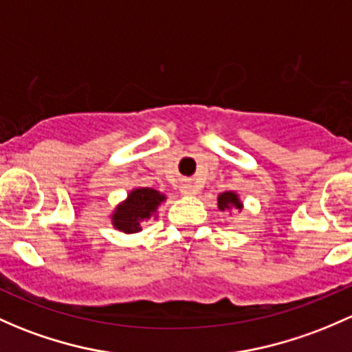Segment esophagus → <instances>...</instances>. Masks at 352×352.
Returning <instances> with one entry per match:
<instances>
[{
  "label": "esophagus",
  "instance_id": "1",
  "mask_svg": "<svg viewBox=\"0 0 352 352\" xmlns=\"http://www.w3.org/2000/svg\"><path fill=\"white\" fill-rule=\"evenodd\" d=\"M180 192H182L184 195H194V194H197V190H195L194 184H192V182H184L182 186H180Z\"/></svg>",
  "mask_w": 352,
  "mask_h": 352
}]
</instances>
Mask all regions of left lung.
<instances>
[{"instance_id": "1", "label": "left lung", "mask_w": 352, "mask_h": 352, "mask_svg": "<svg viewBox=\"0 0 352 352\" xmlns=\"http://www.w3.org/2000/svg\"><path fill=\"white\" fill-rule=\"evenodd\" d=\"M217 207H219V210H243V201L239 199L238 192L226 190L217 195Z\"/></svg>"}]
</instances>
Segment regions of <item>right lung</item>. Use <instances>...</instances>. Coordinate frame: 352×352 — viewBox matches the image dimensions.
Returning <instances> with one entry per match:
<instances>
[{
  "instance_id": "add662e5",
  "label": "right lung",
  "mask_w": 352,
  "mask_h": 352,
  "mask_svg": "<svg viewBox=\"0 0 352 352\" xmlns=\"http://www.w3.org/2000/svg\"><path fill=\"white\" fill-rule=\"evenodd\" d=\"M166 201V195L151 187H135L128 192L126 199L114 207L109 219L118 231L124 234H136L148 219H157L158 207Z\"/></svg>"
}]
</instances>
